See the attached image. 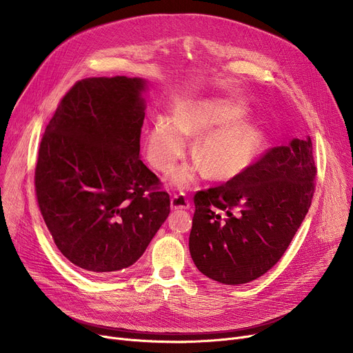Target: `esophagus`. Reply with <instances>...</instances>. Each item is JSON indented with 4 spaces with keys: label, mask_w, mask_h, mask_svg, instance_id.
Segmentation results:
<instances>
[{
    "label": "esophagus",
    "mask_w": 353,
    "mask_h": 353,
    "mask_svg": "<svg viewBox=\"0 0 353 353\" xmlns=\"http://www.w3.org/2000/svg\"><path fill=\"white\" fill-rule=\"evenodd\" d=\"M172 209H184V210H188V209H190V201H189V199L186 197V194H174L173 197H172Z\"/></svg>",
    "instance_id": "1"
}]
</instances>
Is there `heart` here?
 <instances>
[{
  "instance_id": "obj_1",
  "label": "heart",
  "mask_w": 353,
  "mask_h": 353,
  "mask_svg": "<svg viewBox=\"0 0 353 353\" xmlns=\"http://www.w3.org/2000/svg\"><path fill=\"white\" fill-rule=\"evenodd\" d=\"M242 116L239 108L214 101L179 107L172 121L160 117L148 130L147 159L159 172L169 173L186 150V137L201 134L193 145L201 161L180 165L172 177L176 186H192L205 167L214 179L237 176L250 165L263 140L254 125L237 121Z\"/></svg>"
}]
</instances>
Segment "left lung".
Listing matches in <instances>:
<instances>
[{"instance_id": "1", "label": "left lung", "mask_w": 353, "mask_h": 353, "mask_svg": "<svg viewBox=\"0 0 353 353\" xmlns=\"http://www.w3.org/2000/svg\"><path fill=\"white\" fill-rule=\"evenodd\" d=\"M312 140L269 148L242 173L194 194L189 249L197 269L225 285L252 282L289 248L312 205Z\"/></svg>"}]
</instances>
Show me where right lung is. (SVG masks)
<instances>
[{
  "label": "right lung",
  "mask_w": 353,
  "mask_h": 353,
  "mask_svg": "<svg viewBox=\"0 0 353 353\" xmlns=\"http://www.w3.org/2000/svg\"><path fill=\"white\" fill-rule=\"evenodd\" d=\"M141 79L77 81L46 127L35 196L55 246L81 270L136 263L170 213V196L140 159Z\"/></svg>",
  "instance_id": "1"
}]
</instances>
